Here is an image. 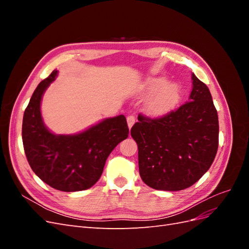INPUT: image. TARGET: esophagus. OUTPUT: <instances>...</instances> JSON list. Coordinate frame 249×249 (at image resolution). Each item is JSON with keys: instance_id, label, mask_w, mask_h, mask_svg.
<instances>
[{"instance_id": "obj_1", "label": "esophagus", "mask_w": 249, "mask_h": 249, "mask_svg": "<svg viewBox=\"0 0 249 249\" xmlns=\"http://www.w3.org/2000/svg\"><path fill=\"white\" fill-rule=\"evenodd\" d=\"M126 123H127V125H129V129H131V127L133 126V124H135V117H134L133 115L127 116V118H126Z\"/></svg>"}]
</instances>
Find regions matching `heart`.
I'll use <instances>...</instances> for the list:
<instances>
[{
    "label": "heart",
    "mask_w": 249,
    "mask_h": 249,
    "mask_svg": "<svg viewBox=\"0 0 249 249\" xmlns=\"http://www.w3.org/2000/svg\"><path fill=\"white\" fill-rule=\"evenodd\" d=\"M143 95H154L146 104L145 110L150 116H163L175 109L182 100V87L177 82H168L167 78L154 77L147 79L141 87Z\"/></svg>",
    "instance_id": "1"
}]
</instances>
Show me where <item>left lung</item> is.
Segmentation results:
<instances>
[{
    "label": "left lung",
    "mask_w": 249,
    "mask_h": 249,
    "mask_svg": "<svg viewBox=\"0 0 249 249\" xmlns=\"http://www.w3.org/2000/svg\"><path fill=\"white\" fill-rule=\"evenodd\" d=\"M189 101L160 118L138 116L131 129L138 145L139 173L156 190L192 186L212 165L218 149L217 111L205 83L192 73Z\"/></svg>",
    "instance_id": "left-lung-1"
}]
</instances>
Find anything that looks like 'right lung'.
<instances>
[{
	"label": "right lung",
	"instance_id": "right-lung-1",
	"mask_svg": "<svg viewBox=\"0 0 249 249\" xmlns=\"http://www.w3.org/2000/svg\"><path fill=\"white\" fill-rule=\"evenodd\" d=\"M58 71L41 81L22 118L21 137L27 160L35 175L54 189L74 192L89 189L100 179L107 158L127 138L124 115L106 118L73 135H57L43 123L42 95Z\"/></svg>",
	"mask_w": 249,
	"mask_h": 249
}]
</instances>
